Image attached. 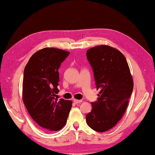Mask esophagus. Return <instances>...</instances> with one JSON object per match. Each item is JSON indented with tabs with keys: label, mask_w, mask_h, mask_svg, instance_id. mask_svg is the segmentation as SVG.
<instances>
[{
	"label": "esophagus",
	"mask_w": 155,
	"mask_h": 155,
	"mask_svg": "<svg viewBox=\"0 0 155 155\" xmlns=\"http://www.w3.org/2000/svg\"><path fill=\"white\" fill-rule=\"evenodd\" d=\"M73 102H75V104H78V103H81L82 101L81 100H77V99H73Z\"/></svg>",
	"instance_id": "34e87169"
}]
</instances>
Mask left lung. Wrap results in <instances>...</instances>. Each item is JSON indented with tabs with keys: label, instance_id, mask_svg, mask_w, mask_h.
Instances as JSON below:
<instances>
[{
	"label": "left lung",
	"instance_id": "8db88e82",
	"mask_svg": "<svg viewBox=\"0 0 155 155\" xmlns=\"http://www.w3.org/2000/svg\"><path fill=\"white\" fill-rule=\"evenodd\" d=\"M87 58L101 91L86 120L91 129L106 132L125 114L134 82L127 60L118 50L107 45L95 46L87 50Z\"/></svg>",
	"mask_w": 155,
	"mask_h": 155
}]
</instances>
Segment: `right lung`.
<instances>
[{"instance_id":"obj_1","label":"right lung","mask_w":155,"mask_h":155,"mask_svg":"<svg viewBox=\"0 0 155 155\" xmlns=\"http://www.w3.org/2000/svg\"><path fill=\"white\" fill-rule=\"evenodd\" d=\"M69 52L45 48L32 54L23 72V101L40 127L58 131L65 125L72 101L55 98L59 93V68Z\"/></svg>"}]
</instances>
